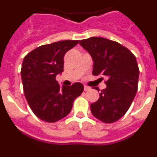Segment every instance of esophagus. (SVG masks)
<instances>
[{"instance_id":"34e87169","label":"esophagus","mask_w":157,"mask_h":157,"mask_svg":"<svg viewBox=\"0 0 157 157\" xmlns=\"http://www.w3.org/2000/svg\"><path fill=\"white\" fill-rule=\"evenodd\" d=\"M90 87L87 86H84V90H85V91L89 90H90Z\"/></svg>"}]
</instances>
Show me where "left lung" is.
Listing matches in <instances>:
<instances>
[{"mask_svg": "<svg viewBox=\"0 0 157 157\" xmlns=\"http://www.w3.org/2000/svg\"><path fill=\"white\" fill-rule=\"evenodd\" d=\"M79 44L92 56L93 75L107 78V87L91 104V112L101 122L114 123L126 114L138 90L139 68L135 56L121 44L105 37H90Z\"/></svg>", "mask_w": 157, "mask_h": 157, "instance_id": "obj_1", "label": "left lung"}]
</instances>
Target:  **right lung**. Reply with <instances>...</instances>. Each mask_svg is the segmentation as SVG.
I'll use <instances>...</instances> for the list:
<instances>
[{
  "instance_id": "right-lung-1",
  "label": "right lung",
  "mask_w": 157,
  "mask_h": 157,
  "mask_svg": "<svg viewBox=\"0 0 157 157\" xmlns=\"http://www.w3.org/2000/svg\"><path fill=\"white\" fill-rule=\"evenodd\" d=\"M79 40H65L37 47L25 56L21 68L23 92L34 114L54 123L70 113L73 102L82 94L80 82L60 88L56 76L63 71V57Z\"/></svg>"
}]
</instances>
